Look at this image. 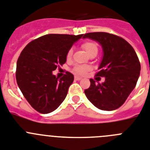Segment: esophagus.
Listing matches in <instances>:
<instances>
[{
	"label": "esophagus",
	"instance_id": "esophagus-1",
	"mask_svg": "<svg viewBox=\"0 0 150 150\" xmlns=\"http://www.w3.org/2000/svg\"><path fill=\"white\" fill-rule=\"evenodd\" d=\"M75 79L76 80V81H79V80H81V78L79 77V76H75Z\"/></svg>",
	"mask_w": 150,
	"mask_h": 150
}]
</instances>
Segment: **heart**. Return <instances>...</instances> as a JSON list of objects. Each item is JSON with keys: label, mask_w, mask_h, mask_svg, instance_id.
Masks as SVG:
<instances>
[{"label": "heart", "mask_w": 150, "mask_h": 150, "mask_svg": "<svg viewBox=\"0 0 150 150\" xmlns=\"http://www.w3.org/2000/svg\"><path fill=\"white\" fill-rule=\"evenodd\" d=\"M82 48L86 51V52L88 55H90L91 53H92L94 52H98V48L97 44L94 42H91V41H86V42H83ZM72 52V49H70L68 51L67 55H66V57H67L68 59L71 57ZM89 69H90V68L88 66H85V65H77V66H75L74 68L73 71L76 75H84V74H85L87 71H88Z\"/></svg>", "instance_id": "b5f03b06"}]
</instances>
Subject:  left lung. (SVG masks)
Masks as SVG:
<instances>
[{
	"label": "left lung",
	"mask_w": 150,
	"mask_h": 150,
	"mask_svg": "<svg viewBox=\"0 0 150 150\" xmlns=\"http://www.w3.org/2000/svg\"><path fill=\"white\" fill-rule=\"evenodd\" d=\"M83 38L94 40L102 47L96 76L105 78L101 84L90 79V87L85 90L87 98L100 110H116L124 104L139 79L140 63L135 50L125 40L108 33H89Z\"/></svg>",
	"instance_id": "left-lung-1"
}]
</instances>
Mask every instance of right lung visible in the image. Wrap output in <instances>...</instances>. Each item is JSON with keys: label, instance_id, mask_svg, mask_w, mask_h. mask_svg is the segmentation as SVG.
Masks as SVG:
<instances>
[{"label": "right lung", "instance_id": "obj_1", "mask_svg": "<svg viewBox=\"0 0 150 150\" xmlns=\"http://www.w3.org/2000/svg\"><path fill=\"white\" fill-rule=\"evenodd\" d=\"M83 34H47L33 40L21 52L16 79L29 104L41 114L51 113L67 95L74 75L66 71L61 79L52 74L66 62V55Z\"/></svg>", "mask_w": 150, "mask_h": 150}]
</instances>
